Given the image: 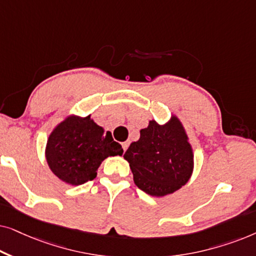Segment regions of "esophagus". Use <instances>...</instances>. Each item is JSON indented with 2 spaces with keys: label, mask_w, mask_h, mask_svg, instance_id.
Masks as SVG:
<instances>
[{
  "label": "esophagus",
  "mask_w": 256,
  "mask_h": 256,
  "mask_svg": "<svg viewBox=\"0 0 256 256\" xmlns=\"http://www.w3.org/2000/svg\"><path fill=\"white\" fill-rule=\"evenodd\" d=\"M128 146H129V142L122 143V149H124V152H126V150L128 149Z\"/></svg>",
  "instance_id": "34e87169"
}]
</instances>
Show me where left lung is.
I'll use <instances>...</instances> for the list:
<instances>
[{
    "mask_svg": "<svg viewBox=\"0 0 256 256\" xmlns=\"http://www.w3.org/2000/svg\"><path fill=\"white\" fill-rule=\"evenodd\" d=\"M124 157L129 162L138 188L155 197L180 188L194 169L191 146L183 126L174 116L164 126L150 121Z\"/></svg>",
    "mask_w": 256,
    "mask_h": 256,
    "instance_id": "1",
    "label": "left lung"
}]
</instances>
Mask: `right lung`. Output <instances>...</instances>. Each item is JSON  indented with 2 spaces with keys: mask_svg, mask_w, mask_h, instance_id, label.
Here are the masks:
<instances>
[{
  "mask_svg": "<svg viewBox=\"0 0 256 256\" xmlns=\"http://www.w3.org/2000/svg\"><path fill=\"white\" fill-rule=\"evenodd\" d=\"M124 149L110 132H104L90 116H70L51 132L46 144L48 166L59 180L82 185L96 177L98 168L108 156Z\"/></svg>",
  "mask_w": 256,
  "mask_h": 256,
  "instance_id": "right-lung-1",
  "label": "right lung"
}]
</instances>
